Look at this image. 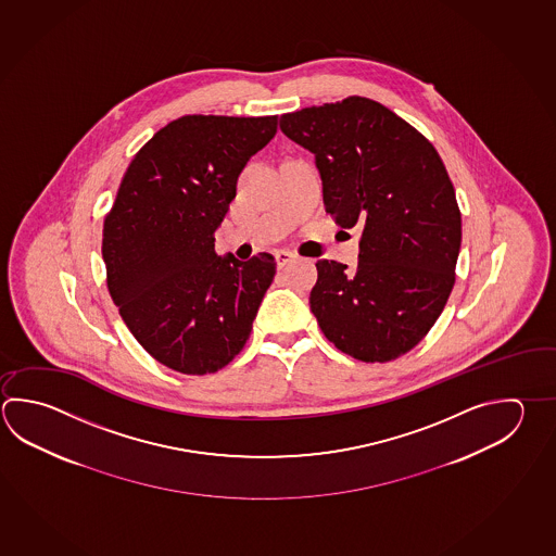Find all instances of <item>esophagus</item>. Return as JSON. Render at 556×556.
Wrapping results in <instances>:
<instances>
[{
    "label": "esophagus",
    "instance_id": "34e87169",
    "mask_svg": "<svg viewBox=\"0 0 556 556\" xmlns=\"http://www.w3.org/2000/svg\"><path fill=\"white\" fill-rule=\"evenodd\" d=\"M294 255L293 252H287V250H279V252H275V262H277V267H285L287 263L293 262Z\"/></svg>",
    "mask_w": 556,
    "mask_h": 556
}]
</instances>
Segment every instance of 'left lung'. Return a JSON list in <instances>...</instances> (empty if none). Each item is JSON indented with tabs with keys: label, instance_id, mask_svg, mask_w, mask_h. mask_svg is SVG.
<instances>
[{
	"label": "left lung",
	"instance_id": "8db88e82",
	"mask_svg": "<svg viewBox=\"0 0 556 556\" xmlns=\"http://www.w3.org/2000/svg\"><path fill=\"white\" fill-rule=\"evenodd\" d=\"M279 126L315 153L326 212L362 230L356 271L316 262L311 311L320 330L366 364L407 354L448 301L460 253V208L437 149L362 96L283 114Z\"/></svg>",
	"mask_w": 556,
	"mask_h": 556
}]
</instances>
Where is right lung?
<instances>
[{
	"label": "right lung",
	"instance_id": "obj_1",
	"mask_svg": "<svg viewBox=\"0 0 556 556\" xmlns=\"http://www.w3.org/2000/svg\"><path fill=\"white\" fill-rule=\"evenodd\" d=\"M277 116H182L129 163L102 238L105 281L129 332L159 364L214 374L245 346L275 277L271 253L214 250L241 168Z\"/></svg>",
	"mask_w": 556,
	"mask_h": 556
}]
</instances>
